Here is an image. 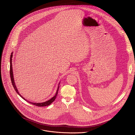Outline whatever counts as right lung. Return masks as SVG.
I'll use <instances>...</instances> for the list:
<instances>
[{"mask_svg": "<svg viewBox=\"0 0 135 135\" xmlns=\"http://www.w3.org/2000/svg\"><path fill=\"white\" fill-rule=\"evenodd\" d=\"M13 54V52L11 53V56H10V77H11V83H12V84L14 87V89H15V90L16 91V92L17 93V94H18V95H19L24 100H25V101H26L27 102H29L30 103L33 104V105H36V106H38V107H45V106H47V105H50V104H51L56 99V97L57 96V95H58V90H59V86H58V89H57V92H56V94L55 95V96L54 97H53L51 99H50V100L46 101V102H42V103H34V102H30V101H27V100L26 99H25L24 98H23V97L20 94L18 89H17V88L16 86V84H15V80H14V78H13V71H12V55Z\"/></svg>", "mask_w": 135, "mask_h": 135, "instance_id": "1", "label": "right lung"}]
</instances>
